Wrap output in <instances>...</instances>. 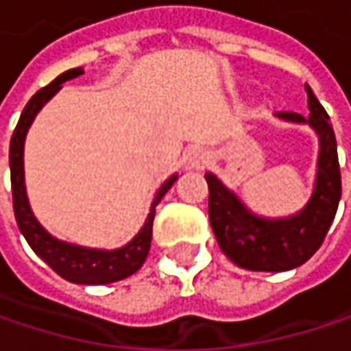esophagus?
Wrapping results in <instances>:
<instances>
[{
    "label": "esophagus",
    "instance_id": "esophagus-1",
    "mask_svg": "<svg viewBox=\"0 0 351 351\" xmlns=\"http://www.w3.org/2000/svg\"><path fill=\"white\" fill-rule=\"evenodd\" d=\"M209 162H211V156H209L205 150H199V148L191 150V152H189V156H186V167H189V169H197V171H201V169H205Z\"/></svg>",
    "mask_w": 351,
    "mask_h": 351
}]
</instances>
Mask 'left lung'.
<instances>
[{
	"label": "left lung",
	"mask_w": 351,
	"mask_h": 351,
	"mask_svg": "<svg viewBox=\"0 0 351 351\" xmlns=\"http://www.w3.org/2000/svg\"><path fill=\"white\" fill-rule=\"evenodd\" d=\"M309 117L293 111L276 113L289 123H307L319 138L317 175L307 205L287 217H262L213 173L209 184V221L221 252L240 268L256 272H285L305 264L321 247L341 199V176L335 134L329 115L305 85Z\"/></svg>",
	"instance_id": "left-lung-1"
}]
</instances>
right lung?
<instances>
[{"mask_svg":"<svg viewBox=\"0 0 351 351\" xmlns=\"http://www.w3.org/2000/svg\"><path fill=\"white\" fill-rule=\"evenodd\" d=\"M83 75V66L71 69L62 75H58L50 85L40 89L34 97L24 107L20 121L14 130L12 142H10V173H12V195H14V213L18 228L26 242L34 250L36 254L64 280L75 282V285H109L123 280L138 272L150 252V242H152V221L156 213V205L160 199L171 191V186L176 182L178 175L169 176L160 189L156 191L150 213L140 228V232L121 247L115 250H101V247H85L79 244H69L52 234H48L40 221L32 213L28 193H26V178H24V142L26 134L36 119L38 111L46 106L60 89L62 83L77 79Z\"/></svg>","mask_w":351,"mask_h":351,"instance_id":"right-lung-1","label":"right lung"}]
</instances>
